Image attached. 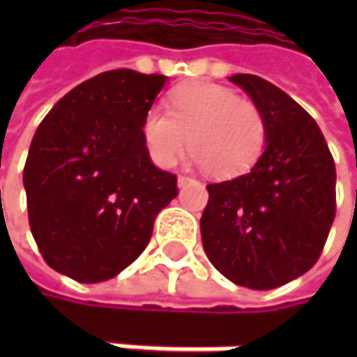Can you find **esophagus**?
<instances>
[{
    "label": "esophagus",
    "instance_id": "obj_1",
    "mask_svg": "<svg viewBox=\"0 0 357 357\" xmlns=\"http://www.w3.org/2000/svg\"><path fill=\"white\" fill-rule=\"evenodd\" d=\"M192 181H194V179L188 178V176H179L178 185H179V188H183V185H188V183H192Z\"/></svg>",
    "mask_w": 357,
    "mask_h": 357
}]
</instances>
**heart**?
<instances>
[{
	"mask_svg": "<svg viewBox=\"0 0 357 357\" xmlns=\"http://www.w3.org/2000/svg\"><path fill=\"white\" fill-rule=\"evenodd\" d=\"M142 142L157 167L169 169L188 149L213 178H238L250 172L266 144L262 111L231 89L213 82H185L167 97V111L151 107Z\"/></svg>",
	"mask_w": 357,
	"mask_h": 357,
	"instance_id": "heart-1",
	"label": "heart"
}]
</instances>
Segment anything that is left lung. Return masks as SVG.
<instances>
[{
    "mask_svg": "<svg viewBox=\"0 0 357 357\" xmlns=\"http://www.w3.org/2000/svg\"><path fill=\"white\" fill-rule=\"evenodd\" d=\"M229 80L262 111L266 149L248 174L206 185L202 246L229 281L275 289L321 256L335 219V161L317 121L287 93L252 74Z\"/></svg>",
    "mask_w": 357,
    "mask_h": 357,
    "instance_id": "8db88e82",
    "label": "left lung"
}]
</instances>
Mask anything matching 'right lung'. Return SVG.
I'll return each instance as SVG.
<instances>
[{"instance_id": "right-lung-1", "label": "right lung", "mask_w": 357, "mask_h": 357, "mask_svg": "<svg viewBox=\"0 0 357 357\" xmlns=\"http://www.w3.org/2000/svg\"><path fill=\"white\" fill-rule=\"evenodd\" d=\"M161 74L103 72L61 97L24 165L29 223L45 262L80 283L107 281L149 246L178 178L155 167L142 119Z\"/></svg>"}]
</instances>
